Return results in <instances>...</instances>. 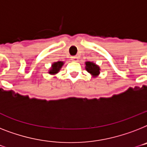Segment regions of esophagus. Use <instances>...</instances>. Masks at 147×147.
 Instances as JSON below:
<instances>
[{"label":"esophagus","instance_id":"1","mask_svg":"<svg viewBox=\"0 0 147 147\" xmlns=\"http://www.w3.org/2000/svg\"><path fill=\"white\" fill-rule=\"evenodd\" d=\"M71 59L74 60V61L77 62L78 60V56H72V57H71Z\"/></svg>","mask_w":147,"mask_h":147}]
</instances>
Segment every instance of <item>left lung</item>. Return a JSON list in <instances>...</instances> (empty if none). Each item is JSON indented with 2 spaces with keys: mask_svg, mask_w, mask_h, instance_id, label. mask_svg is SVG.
Segmentation results:
<instances>
[{
  "mask_svg": "<svg viewBox=\"0 0 147 147\" xmlns=\"http://www.w3.org/2000/svg\"><path fill=\"white\" fill-rule=\"evenodd\" d=\"M86 70L92 76H96L100 74V68L95 63L91 62H86Z\"/></svg>",
  "mask_w": 147,
  "mask_h": 147,
  "instance_id": "1",
  "label": "left lung"
}]
</instances>
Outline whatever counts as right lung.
Segmentation results:
<instances>
[{
	"instance_id": "add662e5",
	"label": "right lung",
	"mask_w": 147,
	"mask_h": 147,
	"mask_svg": "<svg viewBox=\"0 0 147 147\" xmlns=\"http://www.w3.org/2000/svg\"><path fill=\"white\" fill-rule=\"evenodd\" d=\"M63 65V62H57V63H54L52 65V69L50 70L49 73L52 74V75H54V74H57L58 71H59V69H61V67Z\"/></svg>"
}]
</instances>
